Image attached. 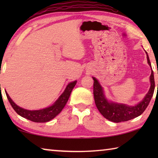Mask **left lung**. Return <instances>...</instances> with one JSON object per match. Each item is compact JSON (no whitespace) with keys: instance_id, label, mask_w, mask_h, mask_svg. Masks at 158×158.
<instances>
[{"instance_id":"8db88e82","label":"left lung","mask_w":158,"mask_h":158,"mask_svg":"<svg viewBox=\"0 0 158 158\" xmlns=\"http://www.w3.org/2000/svg\"><path fill=\"white\" fill-rule=\"evenodd\" d=\"M147 60L149 65L151 67L148 56L147 54ZM94 80L93 83V95L96 106L101 114L108 119L109 121L114 123H120L127 121L137 117L145 111L147 106L149 105L152 97L153 95L155 90V80L153 71L151 70V74L150 77L151 80V88L148 93H147L143 100L135 106H127L117 103H111L106 100L103 94V90L98 80L93 78Z\"/></svg>"}]
</instances>
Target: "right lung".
<instances>
[{"instance_id": "obj_1", "label": "right lung", "mask_w": 158, "mask_h": 158, "mask_svg": "<svg viewBox=\"0 0 158 158\" xmlns=\"http://www.w3.org/2000/svg\"><path fill=\"white\" fill-rule=\"evenodd\" d=\"M76 83L77 81L72 82L68 85L65 91L60 95L58 100L56 102L54 105L48 108L40 109V110L30 111L21 108L16 105L14 102L12 100V99L10 98L7 92L5 93H6L7 98L8 99L10 105H11L14 110L19 116L35 123H45L51 121V120L55 118L62 111V109L65 106L68 100L72 90L74 89V87L75 86Z\"/></svg>"}]
</instances>
